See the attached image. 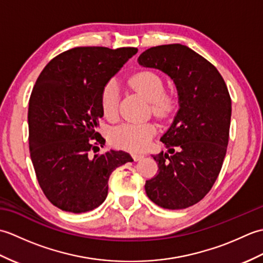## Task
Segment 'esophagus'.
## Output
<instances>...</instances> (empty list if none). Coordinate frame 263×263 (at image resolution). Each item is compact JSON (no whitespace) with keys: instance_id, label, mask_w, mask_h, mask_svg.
<instances>
[{"instance_id":"34e87169","label":"esophagus","mask_w":263,"mask_h":263,"mask_svg":"<svg viewBox=\"0 0 263 263\" xmlns=\"http://www.w3.org/2000/svg\"><path fill=\"white\" fill-rule=\"evenodd\" d=\"M132 157L136 161H138V160H140V159L143 158V155H141V154H132Z\"/></svg>"}]
</instances>
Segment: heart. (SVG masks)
<instances>
[{
	"mask_svg": "<svg viewBox=\"0 0 263 263\" xmlns=\"http://www.w3.org/2000/svg\"><path fill=\"white\" fill-rule=\"evenodd\" d=\"M127 83L150 102L152 113L157 119H166L174 109V98L165 92L164 80L154 71L143 70L132 74ZM119 89L114 81H108L100 92V107L108 120H114L119 110ZM155 136L153 124H122L110 132L115 146L133 153H140L148 147Z\"/></svg>",
	"mask_w": 263,
	"mask_h": 263,
	"instance_id": "b5f03b06",
	"label": "heart"
}]
</instances>
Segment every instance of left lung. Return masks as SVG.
<instances>
[{"label":"left lung","instance_id":"left-lung-1","mask_svg":"<svg viewBox=\"0 0 263 263\" xmlns=\"http://www.w3.org/2000/svg\"><path fill=\"white\" fill-rule=\"evenodd\" d=\"M138 61L168 74L180 103L160 138L167 153L154 156L158 174L146 181L144 189L161 208L185 209L205 197L220 173L230 139V92L215 66L185 45L148 48Z\"/></svg>","mask_w":263,"mask_h":263}]
</instances>
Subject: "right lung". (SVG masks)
<instances>
[{
  "instance_id": "right-lung-1",
  "label": "right lung",
  "mask_w": 263,
  "mask_h": 263,
  "mask_svg": "<svg viewBox=\"0 0 263 263\" xmlns=\"http://www.w3.org/2000/svg\"><path fill=\"white\" fill-rule=\"evenodd\" d=\"M136 47H74L41 72L28 108L30 158L39 186L61 210L80 214L102 204L111 172L127 161L125 152L97 154L105 139L100 92ZM90 152L95 155L92 156Z\"/></svg>"
}]
</instances>
